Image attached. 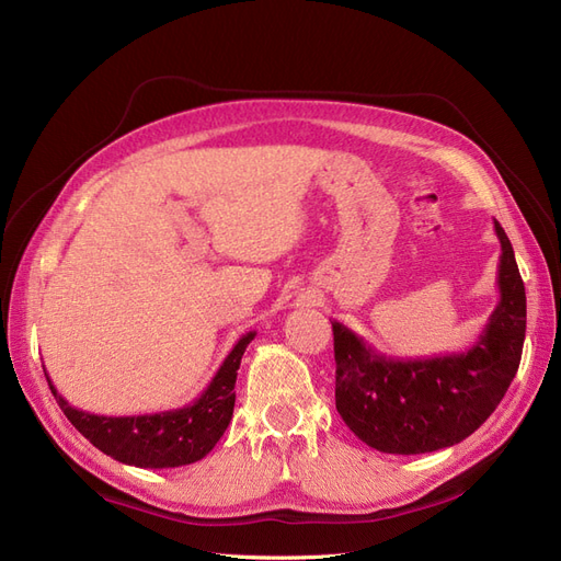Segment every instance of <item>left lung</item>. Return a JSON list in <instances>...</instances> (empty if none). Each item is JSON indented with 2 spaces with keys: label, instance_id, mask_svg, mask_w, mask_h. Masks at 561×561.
<instances>
[{
  "label": "left lung",
  "instance_id": "left-lung-1",
  "mask_svg": "<svg viewBox=\"0 0 561 561\" xmlns=\"http://www.w3.org/2000/svg\"><path fill=\"white\" fill-rule=\"evenodd\" d=\"M501 243L499 304L461 353L398 360L332 320L336 412L365 445L383 454H428L458 445L496 410L522 360L526 295L515 250Z\"/></svg>",
  "mask_w": 561,
  "mask_h": 561
}]
</instances>
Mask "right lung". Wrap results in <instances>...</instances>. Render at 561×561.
<instances>
[{
    "instance_id": "1",
    "label": "right lung",
    "mask_w": 561,
    "mask_h": 561,
    "mask_svg": "<svg viewBox=\"0 0 561 561\" xmlns=\"http://www.w3.org/2000/svg\"><path fill=\"white\" fill-rule=\"evenodd\" d=\"M257 332L243 334L219 365L203 393L184 407L138 416H100L72 407L48 379L50 393L72 426L114 461L135 468H180L201 461L225 435L233 416L236 377L248 344Z\"/></svg>"
}]
</instances>
